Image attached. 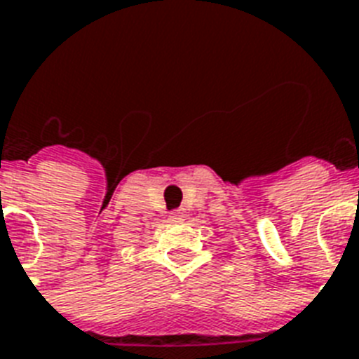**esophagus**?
Segmentation results:
<instances>
[{
	"label": "esophagus",
	"instance_id": "34e87169",
	"mask_svg": "<svg viewBox=\"0 0 359 359\" xmlns=\"http://www.w3.org/2000/svg\"><path fill=\"white\" fill-rule=\"evenodd\" d=\"M184 217H186V212L184 210H173V212L170 213V219L171 221H175V222H180V221H184Z\"/></svg>",
	"mask_w": 359,
	"mask_h": 359
}]
</instances>
